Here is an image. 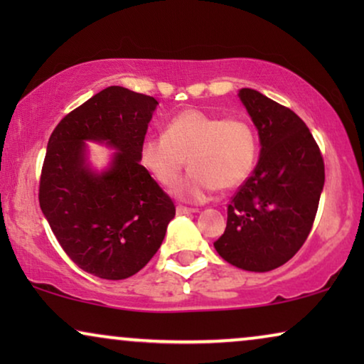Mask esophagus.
Masks as SVG:
<instances>
[{
  "label": "esophagus",
  "mask_w": 364,
  "mask_h": 364,
  "mask_svg": "<svg viewBox=\"0 0 364 364\" xmlns=\"http://www.w3.org/2000/svg\"><path fill=\"white\" fill-rule=\"evenodd\" d=\"M197 208H191V207H183V205H178L177 207V213L178 215H183V213H196Z\"/></svg>",
  "instance_id": "34e87169"
}]
</instances>
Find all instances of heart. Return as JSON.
<instances>
[{"instance_id":"obj_1","label":"heart","mask_w":364,"mask_h":364,"mask_svg":"<svg viewBox=\"0 0 364 364\" xmlns=\"http://www.w3.org/2000/svg\"><path fill=\"white\" fill-rule=\"evenodd\" d=\"M257 154V132L248 119H220L198 109L178 112L166 124L162 136L146 137L139 149L144 168L164 187L178 181L187 159L191 171L176 193L188 202H203L217 188L242 186L253 171Z\"/></svg>"}]
</instances>
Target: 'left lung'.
<instances>
[{"label": "left lung", "mask_w": 364, "mask_h": 364, "mask_svg": "<svg viewBox=\"0 0 364 364\" xmlns=\"http://www.w3.org/2000/svg\"><path fill=\"white\" fill-rule=\"evenodd\" d=\"M260 137V161L227 207L213 247L248 272L282 267L310 235L325 186V162L306 124L255 89L238 92Z\"/></svg>", "instance_id": "1"}]
</instances>
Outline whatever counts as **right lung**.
<instances>
[{"label":"right lung","instance_id":"right-lung-1","mask_svg":"<svg viewBox=\"0 0 364 364\" xmlns=\"http://www.w3.org/2000/svg\"><path fill=\"white\" fill-rule=\"evenodd\" d=\"M157 104L126 87H106L64 116L49 137L39 205L68 257L104 280H124L146 267L176 215L172 198L139 164ZM84 140L118 149L106 173L87 167Z\"/></svg>","mask_w":364,"mask_h":364}]
</instances>
